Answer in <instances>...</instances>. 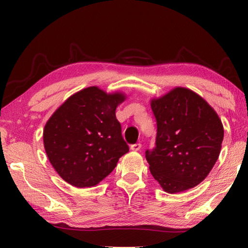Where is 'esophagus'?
Masks as SVG:
<instances>
[{"instance_id": "34e87169", "label": "esophagus", "mask_w": 248, "mask_h": 248, "mask_svg": "<svg viewBox=\"0 0 248 248\" xmlns=\"http://www.w3.org/2000/svg\"><path fill=\"white\" fill-rule=\"evenodd\" d=\"M141 148H142L141 143H136V144L130 145V149H131L132 151H139Z\"/></svg>"}]
</instances>
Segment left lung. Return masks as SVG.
<instances>
[{
    "instance_id": "8db88e82",
    "label": "left lung",
    "mask_w": 248,
    "mask_h": 248,
    "mask_svg": "<svg viewBox=\"0 0 248 248\" xmlns=\"http://www.w3.org/2000/svg\"><path fill=\"white\" fill-rule=\"evenodd\" d=\"M151 108L157 124L155 148L145 152L151 174L169 194L196 187L220 155L221 119L201 96L185 87L153 98Z\"/></svg>"
}]
</instances>
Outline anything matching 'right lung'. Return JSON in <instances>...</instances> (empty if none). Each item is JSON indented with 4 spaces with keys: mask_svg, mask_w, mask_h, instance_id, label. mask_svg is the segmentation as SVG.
<instances>
[{
    "mask_svg": "<svg viewBox=\"0 0 248 248\" xmlns=\"http://www.w3.org/2000/svg\"><path fill=\"white\" fill-rule=\"evenodd\" d=\"M120 92L107 94L86 87L65 100L44 129V145L60 177L78 188L94 187L107 177L129 146L121 136L116 108Z\"/></svg>",
    "mask_w": 248,
    "mask_h": 248,
    "instance_id": "1",
    "label": "right lung"
}]
</instances>
